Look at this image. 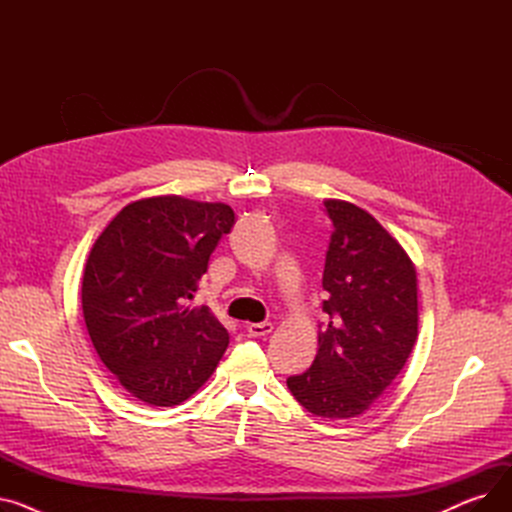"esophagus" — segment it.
Wrapping results in <instances>:
<instances>
[{
	"instance_id": "obj_1",
	"label": "esophagus",
	"mask_w": 512,
	"mask_h": 512,
	"mask_svg": "<svg viewBox=\"0 0 512 512\" xmlns=\"http://www.w3.org/2000/svg\"><path fill=\"white\" fill-rule=\"evenodd\" d=\"M272 330H274V326L270 324V321H261V324H249V326H247V332H249V336H253V338L267 336Z\"/></svg>"
}]
</instances>
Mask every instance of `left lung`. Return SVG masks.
I'll list each match as a JSON object with an SVG mask.
<instances>
[{
	"mask_svg": "<svg viewBox=\"0 0 512 512\" xmlns=\"http://www.w3.org/2000/svg\"><path fill=\"white\" fill-rule=\"evenodd\" d=\"M324 205L334 226L321 278L328 319L315 361L286 384L309 413L348 419L369 409L413 351L417 272L373 215L346 201Z\"/></svg>",
	"mask_w": 512,
	"mask_h": 512,
	"instance_id": "obj_1",
	"label": "left lung"
}]
</instances>
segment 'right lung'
Instances as JSON below:
<instances>
[{
    "label": "right lung",
    "mask_w": 512,
    "mask_h": 512,
    "mask_svg": "<svg viewBox=\"0 0 512 512\" xmlns=\"http://www.w3.org/2000/svg\"><path fill=\"white\" fill-rule=\"evenodd\" d=\"M232 226L224 203L168 195L126 205L95 240L83 278L85 324L103 365L147 405L191 398L226 351V328L191 301Z\"/></svg>",
    "instance_id": "add662e5"
}]
</instances>
